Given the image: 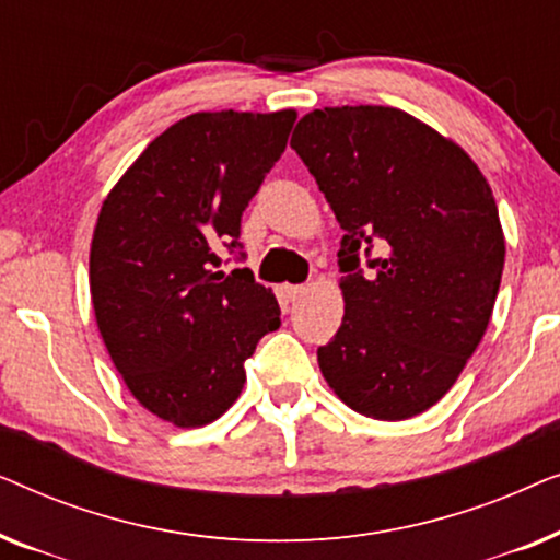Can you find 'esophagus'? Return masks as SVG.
Here are the masks:
<instances>
[{
	"label": "esophagus",
	"instance_id": "34e87169",
	"mask_svg": "<svg viewBox=\"0 0 560 560\" xmlns=\"http://www.w3.org/2000/svg\"><path fill=\"white\" fill-rule=\"evenodd\" d=\"M280 290H282V295L288 298V301H298V298H301L308 288H305V285H282Z\"/></svg>",
	"mask_w": 560,
	"mask_h": 560
}]
</instances>
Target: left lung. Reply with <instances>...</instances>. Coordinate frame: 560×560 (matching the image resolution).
Masks as SVG:
<instances>
[{
	"mask_svg": "<svg viewBox=\"0 0 560 560\" xmlns=\"http://www.w3.org/2000/svg\"><path fill=\"white\" fill-rule=\"evenodd\" d=\"M290 148L343 229V320L318 347L320 372L366 418L418 416L492 318L504 267L492 188L456 142L393 106L313 109Z\"/></svg>",
	"mask_w": 560,
	"mask_h": 560,
	"instance_id": "1",
	"label": "left lung"
}]
</instances>
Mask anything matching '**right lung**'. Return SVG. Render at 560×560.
I'll return each mask as SVG.
<instances>
[{
    "instance_id": "obj_1",
    "label": "right lung",
    "mask_w": 560,
    "mask_h": 560,
    "mask_svg": "<svg viewBox=\"0 0 560 560\" xmlns=\"http://www.w3.org/2000/svg\"><path fill=\"white\" fill-rule=\"evenodd\" d=\"M298 114L198 112L155 137L109 190L91 242L98 334L129 393L178 428L232 408L257 341L280 326L242 249V213L285 152ZM244 259V252H240Z\"/></svg>"
}]
</instances>
